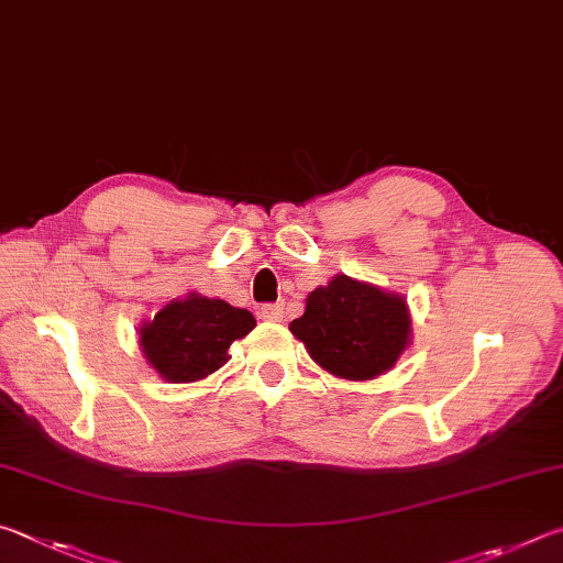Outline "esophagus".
<instances>
[{"label": "esophagus", "mask_w": 563, "mask_h": 563, "mask_svg": "<svg viewBox=\"0 0 563 563\" xmlns=\"http://www.w3.org/2000/svg\"><path fill=\"white\" fill-rule=\"evenodd\" d=\"M260 317L264 321H282L284 319V307L282 303H264L260 309Z\"/></svg>", "instance_id": "1"}]
</instances>
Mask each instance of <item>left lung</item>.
Masks as SVG:
<instances>
[{
	"mask_svg": "<svg viewBox=\"0 0 563 563\" xmlns=\"http://www.w3.org/2000/svg\"><path fill=\"white\" fill-rule=\"evenodd\" d=\"M323 371L371 380L390 371L410 343V311L400 294L336 274L307 297L303 317L289 323Z\"/></svg>",
	"mask_w": 563,
	"mask_h": 563,
	"instance_id": "obj_1",
	"label": "left lung"
}]
</instances>
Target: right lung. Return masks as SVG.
I'll return each instance as SVG.
<instances>
[{"mask_svg": "<svg viewBox=\"0 0 563 563\" xmlns=\"http://www.w3.org/2000/svg\"><path fill=\"white\" fill-rule=\"evenodd\" d=\"M256 327L246 309L222 299L187 294L141 327V349L147 363L167 383H195L230 361V346Z\"/></svg>", "mask_w": 563, "mask_h": 563, "instance_id": "1", "label": "right lung"}]
</instances>
